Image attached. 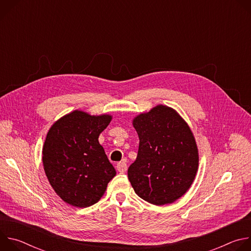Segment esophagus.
<instances>
[{
  "mask_svg": "<svg viewBox=\"0 0 251 251\" xmlns=\"http://www.w3.org/2000/svg\"><path fill=\"white\" fill-rule=\"evenodd\" d=\"M117 170L120 173H125L127 171V164L123 161V162H119L117 164Z\"/></svg>",
  "mask_w": 251,
  "mask_h": 251,
  "instance_id": "1",
  "label": "esophagus"
}]
</instances>
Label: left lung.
Wrapping results in <instances>:
<instances>
[{
  "instance_id": "1",
  "label": "left lung",
  "mask_w": 251,
  "mask_h": 251,
  "mask_svg": "<svg viewBox=\"0 0 251 251\" xmlns=\"http://www.w3.org/2000/svg\"><path fill=\"white\" fill-rule=\"evenodd\" d=\"M139 150L128 169L135 193L144 201L163 205L176 201L191 188L198 169L195 136L175 109L159 104L133 119Z\"/></svg>"
}]
</instances>
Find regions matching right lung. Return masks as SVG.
<instances>
[{"mask_svg": "<svg viewBox=\"0 0 251 251\" xmlns=\"http://www.w3.org/2000/svg\"><path fill=\"white\" fill-rule=\"evenodd\" d=\"M111 120L109 114L75 110L50 128L43 147L44 169L50 186L66 203L81 208L94 204L115 176L98 141Z\"/></svg>", "mask_w": 251, "mask_h": 251, "instance_id": "obj_1", "label": "right lung"}]
</instances>
